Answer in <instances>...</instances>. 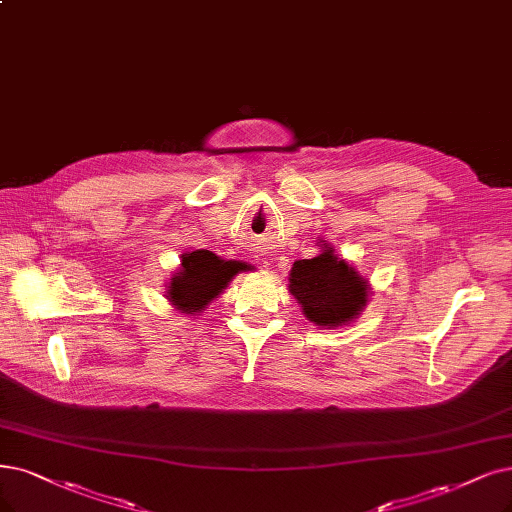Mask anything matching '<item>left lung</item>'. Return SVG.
I'll use <instances>...</instances> for the list:
<instances>
[{
	"label": "left lung",
	"mask_w": 512,
	"mask_h": 512,
	"mask_svg": "<svg viewBox=\"0 0 512 512\" xmlns=\"http://www.w3.org/2000/svg\"><path fill=\"white\" fill-rule=\"evenodd\" d=\"M289 291L310 323L331 329L350 323L363 312L369 282L344 259H337L325 242L320 255L293 263Z\"/></svg>",
	"instance_id": "left-lung-1"
}]
</instances>
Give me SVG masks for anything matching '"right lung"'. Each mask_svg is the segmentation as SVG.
<instances>
[{"label":"right lung","mask_w":512,"mask_h":512,"mask_svg":"<svg viewBox=\"0 0 512 512\" xmlns=\"http://www.w3.org/2000/svg\"><path fill=\"white\" fill-rule=\"evenodd\" d=\"M238 274L236 261H225L211 251L181 257V270L170 278L166 297L183 314L202 312Z\"/></svg>","instance_id":"1"}]
</instances>
